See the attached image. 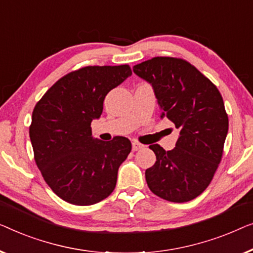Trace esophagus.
Instances as JSON below:
<instances>
[{
	"label": "esophagus",
	"instance_id": "1",
	"mask_svg": "<svg viewBox=\"0 0 253 253\" xmlns=\"http://www.w3.org/2000/svg\"><path fill=\"white\" fill-rule=\"evenodd\" d=\"M131 147H133V150L134 151H137V150H140V149H142L144 147L143 144H141V143H138V142H133V143H131Z\"/></svg>",
	"mask_w": 253,
	"mask_h": 253
}]
</instances>
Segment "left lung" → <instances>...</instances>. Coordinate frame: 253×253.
<instances>
[{"label": "left lung", "instance_id": "1", "mask_svg": "<svg viewBox=\"0 0 253 253\" xmlns=\"http://www.w3.org/2000/svg\"><path fill=\"white\" fill-rule=\"evenodd\" d=\"M150 84L161 109L179 129L175 148L151 144L155 165L145 180L155 195L183 203L199 196L213 179L228 133L225 104L214 84L186 60L155 57L133 67Z\"/></svg>", "mask_w": 253, "mask_h": 253}]
</instances>
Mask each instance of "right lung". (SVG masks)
I'll return each mask as SVG.
<instances>
[{"instance_id":"1","label":"right lung","mask_w":253,"mask_h":253,"mask_svg":"<svg viewBox=\"0 0 253 253\" xmlns=\"http://www.w3.org/2000/svg\"><path fill=\"white\" fill-rule=\"evenodd\" d=\"M130 76L128 65L84 67L59 79L35 105L30 127L35 163L65 202L92 205L115 190L131 143L124 136L94 138L90 124L101 117L108 92Z\"/></svg>"}]
</instances>
